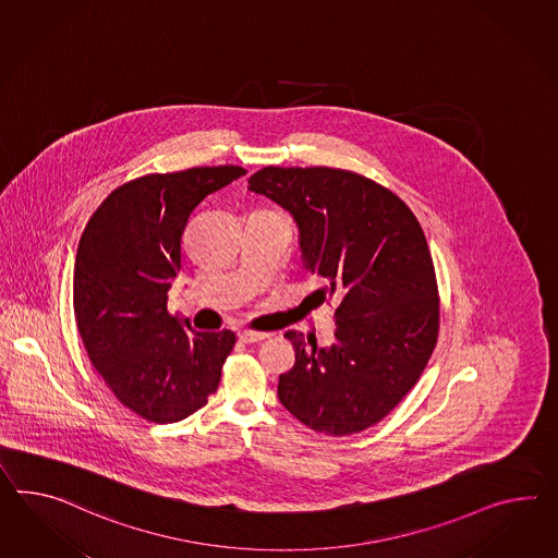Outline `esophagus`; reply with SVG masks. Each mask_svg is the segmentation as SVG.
Here are the masks:
<instances>
[{"label": "esophagus", "instance_id": "esophagus-1", "mask_svg": "<svg viewBox=\"0 0 558 558\" xmlns=\"http://www.w3.org/2000/svg\"><path fill=\"white\" fill-rule=\"evenodd\" d=\"M265 338H269V333H263V331H251V329H241V331H239V340L244 343L263 342Z\"/></svg>", "mask_w": 558, "mask_h": 558}]
</instances>
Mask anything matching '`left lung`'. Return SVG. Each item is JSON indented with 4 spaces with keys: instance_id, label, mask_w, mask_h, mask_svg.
Returning a JSON list of instances; mask_svg holds the SVG:
<instances>
[{
    "instance_id": "left-lung-1",
    "label": "left lung",
    "mask_w": 558,
    "mask_h": 558,
    "mask_svg": "<svg viewBox=\"0 0 558 558\" xmlns=\"http://www.w3.org/2000/svg\"><path fill=\"white\" fill-rule=\"evenodd\" d=\"M248 190L300 229L303 267L333 298V342L289 329L295 364L277 397L303 425L352 435L385 418L416 385L439 331V298L425 232L409 206L364 175L333 168H263Z\"/></svg>"
}]
</instances>
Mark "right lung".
<instances>
[{
  "label": "right lung",
  "mask_w": 558,
  "mask_h": 558,
  "mask_svg": "<svg viewBox=\"0 0 558 558\" xmlns=\"http://www.w3.org/2000/svg\"><path fill=\"white\" fill-rule=\"evenodd\" d=\"M246 170L149 173L90 216L74 260V315L86 354L133 413L175 423L215 395L234 331H196L168 312L182 239L196 206Z\"/></svg>",
  "instance_id": "right-lung-1"
}]
</instances>
